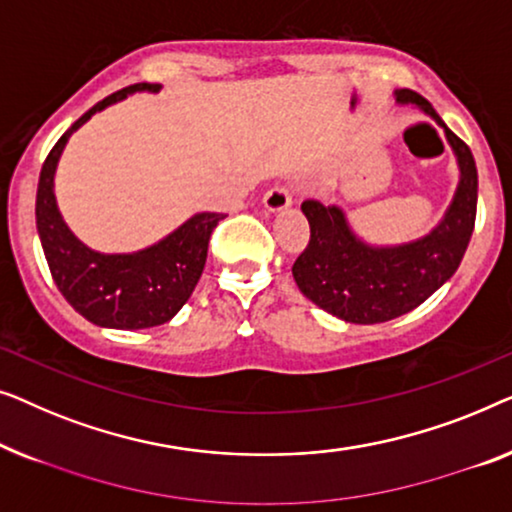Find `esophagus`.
<instances>
[{
  "label": "esophagus",
  "instance_id": "obj_1",
  "mask_svg": "<svg viewBox=\"0 0 512 512\" xmlns=\"http://www.w3.org/2000/svg\"><path fill=\"white\" fill-rule=\"evenodd\" d=\"M290 204H292V194L287 185H276L264 194V208L271 213L283 211V208H287Z\"/></svg>",
  "mask_w": 512,
  "mask_h": 512
}]
</instances>
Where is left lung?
Segmentation results:
<instances>
[{
    "mask_svg": "<svg viewBox=\"0 0 512 512\" xmlns=\"http://www.w3.org/2000/svg\"><path fill=\"white\" fill-rule=\"evenodd\" d=\"M397 104H410L443 127L459 164V185L443 220L422 239L399 246H371L352 232L343 208L315 199L301 204L311 239L292 266L299 290L315 306L345 322L376 325L406 315L452 278L469 246L478 171L466 143L452 134L427 99L413 90L394 92Z\"/></svg>",
    "mask_w": 512,
    "mask_h": 512,
    "instance_id": "1",
    "label": "left lung"
}]
</instances>
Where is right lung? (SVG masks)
Listing matches in <instances>:
<instances>
[{
    "label": "right lung",
    "instance_id": "add662e5",
    "mask_svg": "<svg viewBox=\"0 0 512 512\" xmlns=\"http://www.w3.org/2000/svg\"><path fill=\"white\" fill-rule=\"evenodd\" d=\"M160 88L157 83H136L102 99L60 136L41 167L37 232L43 255L62 297L97 327L148 329L174 318L197 287L208 239L225 218L222 213H197L153 246L115 255L88 248L62 220L55 201V171L69 136L106 106L134 92H160Z\"/></svg>",
    "mask_w": 512,
    "mask_h": 512
}]
</instances>
